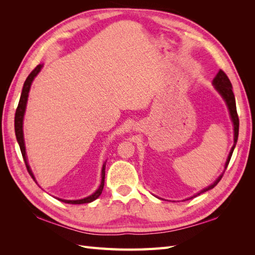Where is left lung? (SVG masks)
<instances>
[{
  "instance_id": "left-lung-1",
  "label": "left lung",
  "mask_w": 255,
  "mask_h": 255,
  "mask_svg": "<svg viewBox=\"0 0 255 255\" xmlns=\"http://www.w3.org/2000/svg\"><path fill=\"white\" fill-rule=\"evenodd\" d=\"M213 85L215 89L217 90L219 92V95L222 97V99L225 100V102L228 106V110H229V113H230V117H231V120H232L233 122V127H234V144L232 146V149H231L230 153H229V156L227 158V161H226V165H225V170L227 169L229 163H230V159H231V156H232L233 154V151L235 149V145H236V142H237V139H238V129H239V119H238V115H237V111H236V102H235V97H234V94H233V90H232V84H231L229 78L227 76V74L223 72L222 70H219V72L217 73V75L215 76V79L213 80ZM223 173L220 174L218 176V179L216 180L213 184H211L210 186H207L205 188H203L201 191H199L198 194L194 195L191 198L194 197H197L199 195L203 194V192L210 190L212 188H214L216 185H217L219 183V181L221 180Z\"/></svg>"
}]
</instances>
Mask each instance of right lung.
<instances>
[{"mask_svg":"<svg viewBox=\"0 0 255 255\" xmlns=\"http://www.w3.org/2000/svg\"><path fill=\"white\" fill-rule=\"evenodd\" d=\"M43 67V64L38 65L34 70L29 73V75L27 76V79L24 82V85H23L22 88V94L20 97V101L17 107L16 111V115H14V132H16V137H17V141L20 145V150L22 153L23 159L25 161V165L27 168V171L30 174V176L33 177L34 181H36L35 176L32 172V169H30L28 161H27V156H26V151H25V142H24V135H23V119H24V114H25V110H26V104H27V99H28V92L30 89V86H32V83L34 81V79L37 76V74L40 72V70ZM105 165L106 161L103 163V167H102V171H101V184H100L99 188L94 192V194L84 198V199H80V200H65V199H59L58 200L61 202L65 203H69V204H83V203H90L92 201H95L96 199L99 198V196L102 194V190L104 187V180H105ZM37 183V181H36Z\"/></svg>","mask_w":255,"mask_h":255,"instance_id":"1","label":"right lung"}]
</instances>
